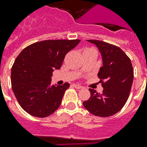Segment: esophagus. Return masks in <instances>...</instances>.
Returning <instances> with one entry per match:
<instances>
[{
  "label": "esophagus",
  "mask_w": 147,
  "mask_h": 147,
  "mask_svg": "<svg viewBox=\"0 0 147 147\" xmlns=\"http://www.w3.org/2000/svg\"><path fill=\"white\" fill-rule=\"evenodd\" d=\"M73 87L75 88H77V89H81V88H82L83 87L81 85H78V84H73Z\"/></svg>",
  "instance_id": "1"
}]
</instances>
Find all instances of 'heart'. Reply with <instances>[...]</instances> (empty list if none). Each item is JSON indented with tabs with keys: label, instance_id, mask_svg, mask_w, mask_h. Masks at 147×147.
I'll list each match as a JSON object with an SVG mask.
<instances>
[{
	"label": "heart",
	"instance_id": "1",
	"mask_svg": "<svg viewBox=\"0 0 147 147\" xmlns=\"http://www.w3.org/2000/svg\"><path fill=\"white\" fill-rule=\"evenodd\" d=\"M89 51H96L94 48H90V47H87L84 50L83 52H89Z\"/></svg>",
	"mask_w": 147,
	"mask_h": 147
}]
</instances>
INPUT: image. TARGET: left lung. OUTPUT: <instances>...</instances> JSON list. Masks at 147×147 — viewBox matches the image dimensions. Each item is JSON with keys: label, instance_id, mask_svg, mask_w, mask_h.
I'll list each match as a JSON object with an SVG mask.
<instances>
[{"label": "left lung", "instance_id": "8db88e82", "mask_svg": "<svg viewBox=\"0 0 147 147\" xmlns=\"http://www.w3.org/2000/svg\"><path fill=\"white\" fill-rule=\"evenodd\" d=\"M97 47L102 56V66L98 77L102 94L90 88V97L83 102L93 115L108 117L121 110L127 102L134 79V69L129 57L115 45L98 40H88Z\"/></svg>", "mask_w": 147, "mask_h": 147}]
</instances>
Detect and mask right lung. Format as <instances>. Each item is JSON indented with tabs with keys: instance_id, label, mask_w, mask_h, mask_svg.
Returning a JSON list of instances; mask_svg holds the SVG:
<instances>
[{
	"instance_id": "add662e5",
	"label": "right lung",
	"mask_w": 147,
	"mask_h": 147,
	"mask_svg": "<svg viewBox=\"0 0 147 147\" xmlns=\"http://www.w3.org/2000/svg\"><path fill=\"white\" fill-rule=\"evenodd\" d=\"M80 40H47L29 45L19 54L11 69V84L16 98L33 116L51 115L61 104L69 84L51 85V76L59 69L68 52Z\"/></svg>"
}]
</instances>
